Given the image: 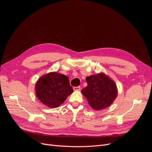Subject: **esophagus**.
I'll return each instance as SVG.
<instances>
[{"mask_svg":"<svg viewBox=\"0 0 152 152\" xmlns=\"http://www.w3.org/2000/svg\"><path fill=\"white\" fill-rule=\"evenodd\" d=\"M73 89L74 91H80L81 89L80 86H77V87H73Z\"/></svg>","mask_w":152,"mask_h":152,"instance_id":"34e87169","label":"esophagus"}]
</instances>
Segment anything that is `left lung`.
Returning a JSON list of instances; mask_svg holds the SVG:
<instances>
[{
    "label": "left lung",
    "instance_id": "obj_1",
    "mask_svg": "<svg viewBox=\"0 0 152 152\" xmlns=\"http://www.w3.org/2000/svg\"><path fill=\"white\" fill-rule=\"evenodd\" d=\"M87 86L81 91L91 107L96 110L108 107L117 96L115 82L104 73L86 77Z\"/></svg>",
    "mask_w": 152,
    "mask_h": 152
}]
</instances>
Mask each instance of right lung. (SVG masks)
Returning <instances> with one entry per match:
<instances>
[{"label":"right lung","mask_w":152,"mask_h":152,"mask_svg":"<svg viewBox=\"0 0 152 152\" xmlns=\"http://www.w3.org/2000/svg\"><path fill=\"white\" fill-rule=\"evenodd\" d=\"M40 102L49 108H57L63 104L73 92L68 77L56 72L40 77L35 87Z\"/></svg>","instance_id":"right-lung-1"}]
</instances>
